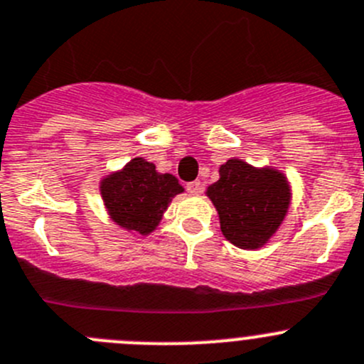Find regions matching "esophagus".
<instances>
[{
	"mask_svg": "<svg viewBox=\"0 0 364 364\" xmlns=\"http://www.w3.org/2000/svg\"><path fill=\"white\" fill-rule=\"evenodd\" d=\"M188 193L189 195L198 196L202 193V184H200V180H195V182H189L188 184Z\"/></svg>",
	"mask_w": 364,
	"mask_h": 364,
	"instance_id": "obj_1",
	"label": "esophagus"
}]
</instances>
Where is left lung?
<instances>
[{
    "mask_svg": "<svg viewBox=\"0 0 364 364\" xmlns=\"http://www.w3.org/2000/svg\"><path fill=\"white\" fill-rule=\"evenodd\" d=\"M205 195L216 207L225 240L243 250L266 247L291 205V186L280 169L255 168L236 157L220 166V180Z\"/></svg>",
    "mask_w": 364,
    "mask_h": 364,
    "instance_id": "1",
    "label": "left lung"
}]
</instances>
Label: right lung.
Segmentation results:
<instances>
[{
    "instance_id": "1",
    "label": "right lung",
    "mask_w": 364,
    "mask_h": 364,
    "mask_svg": "<svg viewBox=\"0 0 364 364\" xmlns=\"http://www.w3.org/2000/svg\"><path fill=\"white\" fill-rule=\"evenodd\" d=\"M184 193L171 173H159L154 162L134 157L100 180V195L110 220L123 230L150 236L176 195Z\"/></svg>"
}]
</instances>
